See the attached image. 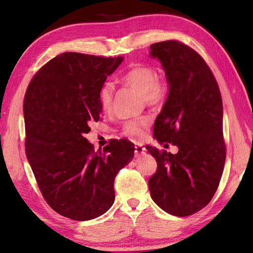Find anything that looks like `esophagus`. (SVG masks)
<instances>
[{"label": "esophagus", "mask_w": 253, "mask_h": 253, "mask_svg": "<svg viewBox=\"0 0 253 253\" xmlns=\"http://www.w3.org/2000/svg\"><path fill=\"white\" fill-rule=\"evenodd\" d=\"M135 153H136L137 157H139V155H142V154L146 153V149H144L142 144L137 143L135 146Z\"/></svg>", "instance_id": "1"}]
</instances>
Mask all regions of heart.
<instances>
[{
	"label": "heart",
	"mask_w": 253,
	"mask_h": 253,
	"mask_svg": "<svg viewBox=\"0 0 253 253\" xmlns=\"http://www.w3.org/2000/svg\"><path fill=\"white\" fill-rule=\"evenodd\" d=\"M121 82L141 93L148 104H158L162 101L166 92V82L163 77L158 76L155 69L150 66H135L121 76ZM114 85L112 83H104L99 91V101L104 111H109L113 103ZM147 118L128 121L123 126V133L131 139L142 136L143 128L147 126Z\"/></svg>",
	"instance_id": "heart-1"
}]
</instances>
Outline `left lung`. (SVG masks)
<instances>
[{
	"instance_id": "obj_1",
	"label": "left lung",
	"mask_w": 253,
	"mask_h": 253,
	"mask_svg": "<svg viewBox=\"0 0 253 253\" xmlns=\"http://www.w3.org/2000/svg\"><path fill=\"white\" fill-rule=\"evenodd\" d=\"M150 49V56L162 64L169 84L153 136L160 142H171L178 152L146 147L158 163L149 189L165 212L188 216L211 201L223 174L226 148L222 96L211 69L191 47L169 40Z\"/></svg>"
}]
</instances>
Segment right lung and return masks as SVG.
Listing matches in <instances>:
<instances>
[{
  "mask_svg": "<svg viewBox=\"0 0 253 253\" xmlns=\"http://www.w3.org/2000/svg\"><path fill=\"white\" fill-rule=\"evenodd\" d=\"M123 61L62 53L38 71L26 91L27 159L47 204L75 221L95 218L112 207L115 177L135 153L125 139L95 152L84 137L89 123L100 118V88Z\"/></svg>",
  "mask_w": 253,
  "mask_h": 253,
  "instance_id": "obj_1",
  "label": "right lung"
}]
</instances>
